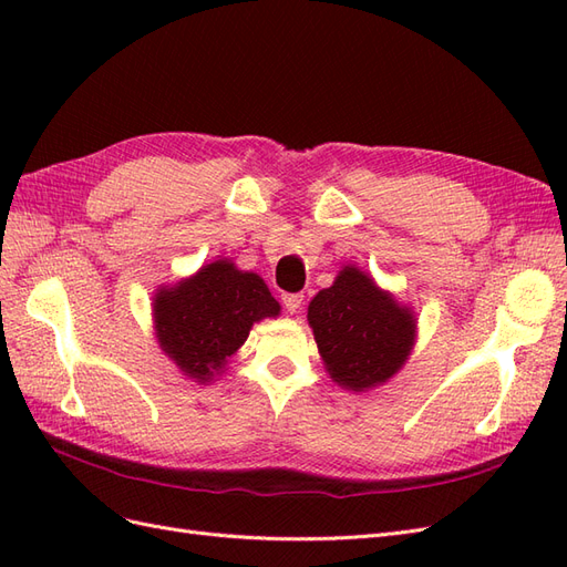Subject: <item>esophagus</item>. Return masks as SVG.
I'll return each instance as SVG.
<instances>
[{"mask_svg": "<svg viewBox=\"0 0 567 567\" xmlns=\"http://www.w3.org/2000/svg\"><path fill=\"white\" fill-rule=\"evenodd\" d=\"M302 302H305V296H302V293L284 296V307H286V312H290V315H298V312L302 310Z\"/></svg>", "mask_w": 567, "mask_h": 567, "instance_id": "34e87169", "label": "esophagus"}]
</instances>
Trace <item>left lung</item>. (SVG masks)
<instances>
[{"label": "left lung", "mask_w": 567, "mask_h": 567, "mask_svg": "<svg viewBox=\"0 0 567 567\" xmlns=\"http://www.w3.org/2000/svg\"><path fill=\"white\" fill-rule=\"evenodd\" d=\"M307 321L333 383L352 392L385 385L416 346V312L357 265L319 290Z\"/></svg>", "instance_id": "left-lung-1"}]
</instances>
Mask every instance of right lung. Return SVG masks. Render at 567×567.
I'll return each instance as SVG.
<instances>
[{
    "label": "right lung",
    "mask_w": 567,
    "mask_h": 567,
    "mask_svg": "<svg viewBox=\"0 0 567 567\" xmlns=\"http://www.w3.org/2000/svg\"><path fill=\"white\" fill-rule=\"evenodd\" d=\"M151 307L161 350L198 385L225 373L252 323L281 315L262 277L238 269L229 257L203 265L177 284L158 286Z\"/></svg>",
    "instance_id": "right-lung-1"
}]
</instances>
